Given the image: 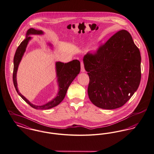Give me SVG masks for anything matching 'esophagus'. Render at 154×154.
<instances>
[{"label": "esophagus", "instance_id": "obj_1", "mask_svg": "<svg viewBox=\"0 0 154 154\" xmlns=\"http://www.w3.org/2000/svg\"><path fill=\"white\" fill-rule=\"evenodd\" d=\"M85 68H84V64L83 62H81V72H85Z\"/></svg>", "mask_w": 154, "mask_h": 154}]
</instances>
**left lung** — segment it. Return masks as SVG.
<instances>
[{
    "label": "left lung",
    "mask_w": 154,
    "mask_h": 154,
    "mask_svg": "<svg viewBox=\"0 0 154 154\" xmlns=\"http://www.w3.org/2000/svg\"><path fill=\"white\" fill-rule=\"evenodd\" d=\"M84 67L89 75L88 94L96 106L114 109L124 105L141 81V55L130 34L120 30L85 54Z\"/></svg>",
    "instance_id": "8db88e82"
}]
</instances>
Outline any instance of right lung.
<instances>
[{
  "label": "right lung",
  "instance_id": "obj_1",
  "mask_svg": "<svg viewBox=\"0 0 154 154\" xmlns=\"http://www.w3.org/2000/svg\"><path fill=\"white\" fill-rule=\"evenodd\" d=\"M43 32L41 30H36L34 28H29L26 34V38L21 42L18 46L15 55L14 57V68L13 73V80L14 87L17 91L18 95L24 100L28 105L32 108L36 109H48L54 108L59 105L63 100L66 94L67 90L72 82L73 80L76 77L77 74L80 72V62L78 60H73L72 61L63 63L60 62H56V68L57 76L58 77L57 82H59V91L57 94V97L51 102H49L46 104L42 106H36L30 103L28 100H27L18 91L17 88V84L16 80V74L18 69V65L21 60V58L26 51V49L27 45L28 42L31 39V37L28 36L31 34H42Z\"/></svg>",
  "mask_w": 154,
  "mask_h": 154
}]
</instances>
